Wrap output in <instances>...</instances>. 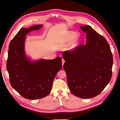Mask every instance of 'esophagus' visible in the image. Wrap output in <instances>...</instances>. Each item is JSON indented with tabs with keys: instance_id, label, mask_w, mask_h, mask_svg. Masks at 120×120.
<instances>
[{
	"instance_id": "1",
	"label": "esophagus",
	"mask_w": 120,
	"mask_h": 120,
	"mask_svg": "<svg viewBox=\"0 0 120 120\" xmlns=\"http://www.w3.org/2000/svg\"><path fill=\"white\" fill-rule=\"evenodd\" d=\"M65 62V60H64V59H62V66H63V65H64V64Z\"/></svg>"
}]
</instances>
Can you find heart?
<instances>
[{
  "label": "heart",
  "mask_w": 120,
  "mask_h": 120,
  "mask_svg": "<svg viewBox=\"0 0 120 120\" xmlns=\"http://www.w3.org/2000/svg\"><path fill=\"white\" fill-rule=\"evenodd\" d=\"M76 33H71L70 35V39H72L73 38H74L76 36Z\"/></svg>",
  "instance_id": "1"
}]
</instances>
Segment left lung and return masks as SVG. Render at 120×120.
<instances>
[{"instance_id":"obj_1","label":"left lung","mask_w":120,"mask_h":120,"mask_svg":"<svg viewBox=\"0 0 120 120\" xmlns=\"http://www.w3.org/2000/svg\"><path fill=\"white\" fill-rule=\"evenodd\" d=\"M86 42L65 51L64 68L71 92L82 98L98 95L112 76L113 56L107 40L89 26H80Z\"/></svg>"}]
</instances>
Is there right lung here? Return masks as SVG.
Here are the masks:
<instances>
[{"label": "right lung", "mask_w": 120, "mask_h": 120, "mask_svg": "<svg viewBox=\"0 0 120 120\" xmlns=\"http://www.w3.org/2000/svg\"><path fill=\"white\" fill-rule=\"evenodd\" d=\"M42 26L38 25L22 28L11 41L8 51L7 69L10 83L22 97L30 100L43 98L51 93L54 78L62 68L60 57L33 61L27 57L25 50L26 34Z\"/></svg>", "instance_id": "right-lung-1"}]
</instances>
